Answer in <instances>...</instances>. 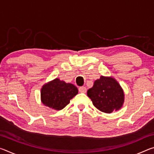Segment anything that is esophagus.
Listing matches in <instances>:
<instances>
[{"mask_svg": "<svg viewBox=\"0 0 154 154\" xmlns=\"http://www.w3.org/2000/svg\"><path fill=\"white\" fill-rule=\"evenodd\" d=\"M87 91L86 88L84 87V86H82V87H80L79 88V92H82V93H85Z\"/></svg>", "mask_w": 154, "mask_h": 154, "instance_id": "1", "label": "esophagus"}]
</instances>
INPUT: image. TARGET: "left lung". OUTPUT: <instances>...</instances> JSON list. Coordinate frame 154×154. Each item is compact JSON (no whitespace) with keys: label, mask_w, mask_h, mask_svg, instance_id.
Returning a JSON list of instances; mask_svg holds the SVG:
<instances>
[{"label":"left lung","mask_w":154,"mask_h":154,"mask_svg":"<svg viewBox=\"0 0 154 154\" xmlns=\"http://www.w3.org/2000/svg\"><path fill=\"white\" fill-rule=\"evenodd\" d=\"M88 96L94 106L106 113L120 109L124 102V93L119 83L111 77L100 76L92 88L88 90Z\"/></svg>","instance_id":"1"}]
</instances>
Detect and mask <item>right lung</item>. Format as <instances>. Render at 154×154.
<instances>
[{"instance_id": "add662e5", "label": "right lung", "mask_w": 154, "mask_h": 154, "mask_svg": "<svg viewBox=\"0 0 154 154\" xmlns=\"http://www.w3.org/2000/svg\"><path fill=\"white\" fill-rule=\"evenodd\" d=\"M78 93L77 87L58 78L43 85L41 90V102L49 108L61 110Z\"/></svg>"}]
</instances>
